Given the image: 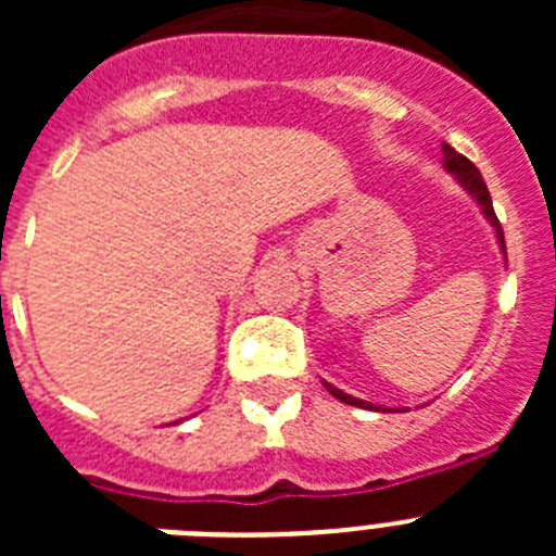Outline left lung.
<instances>
[{
  "label": "left lung",
  "instance_id": "left-lung-1",
  "mask_svg": "<svg viewBox=\"0 0 556 556\" xmlns=\"http://www.w3.org/2000/svg\"><path fill=\"white\" fill-rule=\"evenodd\" d=\"M443 166L451 172V175H454L456 184H459L462 189L468 191L470 198L476 200V205H479V208H481L484 219H488V223L493 225L495 242H498L501 253H504V258H507V248H504V230H501L498 219H495L493 200H490L488 186H484V180H481V172L476 169V166L470 164V161L465 159V155H459V152H456L454 147H448V144H443ZM323 384H326V390L331 392V395L337 397V401H342V404H348V406H358V409H372V412H395V409H390V406H378V404H370V401H362V397L348 395V392L337 390V387L328 384V381H323Z\"/></svg>",
  "mask_w": 556,
  "mask_h": 556
}]
</instances>
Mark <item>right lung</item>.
<instances>
[{
  "label": "right lung",
  "instance_id": "1",
  "mask_svg": "<svg viewBox=\"0 0 556 556\" xmlns=\"http://www.w3.org/2000/svg\"><path fill=\"white\" fill-rule=\"evenodd\" d=\"M175 424H180V420H175ZM175 424H172V426H175Z\"/></svg>",
  "mask_w": 556,
  "mask_h": 556
}]
</instances>
